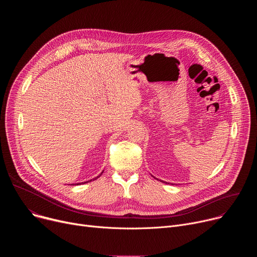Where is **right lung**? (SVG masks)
Listing matches in <instances>:
<instances>
[{
    "mask_svg": "<svg viewBox=\"0 0 257 257\" xmlns=\"http://www.w3.org/2000/svg\"><path fill=\"white\" fill-rule=\"evenodd\" d=\"M101 174H102V172H101ZM101 174H100V175H101ZM100 175H99V176H100ZM99 176H97V177H96V178H94V179H93V180H95V179H97V178H98V177H99ZM90 181H92V180H89V181H86V182H82V183H77V184H76V185H79V184H80V185H81V184H83V183H84V184H85V183H87V182H90ZM73 185H74V184H73Z\"/></svg>",
    "mask_w": 257,
    "mask_h": 257,
    "instance_id": "add662e5",
    "label": "right lung"
}]
</instances>
